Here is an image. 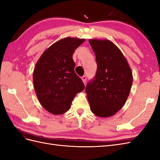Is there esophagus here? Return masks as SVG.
Instances as JSON below:
<instances>
[{
    "label": "esophagus",
    "mask_w": 160,
    "mask_h": 160,
    "mask_svg": "<svg viewBox=\"0 0 160 160\" xmlns=\"http://www.w3.org/2000/svg\"><path fill=\"white\" fill-rule=\"evenodd\" d=\"M81 79H82V81H83V83L85 85V83H86V80H87V77H86V76H83V77H81Z\"/></svg>",
    "instance_id": "34e87169"
}]
</instances>
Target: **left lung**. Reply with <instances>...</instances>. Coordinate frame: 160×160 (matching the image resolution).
I'll return each mask as SVG.
<instances>
[{
	"label": "left lung",
	"instance_id": "8db88e82",
	"mask_svg": "<svg viewBox=\"0 0 160 160\" xmlns=\"http://www.w3.org/2000/svg\"><path fill=\"white\" fill-rule=\"evenodd\" d=\"M98 64L94 79L85 88L92 113L111 117L126 102L133 83L127 59L113 42L108 39H89Z\"/></svg>",
	"mask_w": 160,
	"mask_h": 160
}]
</instances>
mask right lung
I'll use <instances>...</instances> for the list:
<instances>
[{
	"label": "right lung",
	"mask_w": 160,
	"mask_h": 160,
	"mask_svg": "<svg viewBox=\"0 0 160 160\" xmlns=\"http://www.w3.org/2000/svg\"><path fill=\"white\" fill-rule=\"evenodd\" d=\"M85 38L66 37L47 49L37 61L33 71V84L42 108L53 115L70 108L76 95L85 85L75 72L72 55Z\"/></svg>",
	"instance_id": "1"
}]
</instances>
